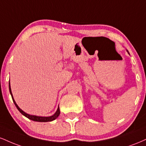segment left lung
Masks as SVG:
<instances>
[{"label": "left lung", "instance_id": "8db88e82", "mask_svg": "<svg viewBox=\"0 0 146 146\" xmlns=\"http://www.w3.org/2000/svg\"><path fill=\"white\" fill-rule=\"evenodd\" d=\"M126 51H127V52H128V54H129V55H130V53H129V52H128V50H127V49H126Z\"/></svg>", "mask_w": 146, "mask_h": 146}]
</instances>
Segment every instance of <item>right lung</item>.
<instances>
[{"label":"right lung","instance_id":"add662e5","mask_svg":"<svg viewBox=\"0 0 146 146\" xmlns=\"http://www.w3.org/2000/svg\"><path fill=\"white\" fill-rule=\"evenodd\" d=\"M9 92H10V94L11 95V98H12V100H13V102H14L15 106H16V108H17V109L19 110L20 113H21L22 115H24L25 117H27L28 119H29L32 120V121H39V122H47V121H53V120H55L58 117V116L60 115V108H59V106H58V109H57L56 112L53 114V115H51V116H49V117H41V116H36V115H29V114H27L25 112L23 111V110L21 109V108H19V106L17 105V104L16 103V102H15L14 99V97H13V95H12V93H11V86H10V82H9Z\"/></svg>","mask_w":146,"mask_h":146}]
</instances>
